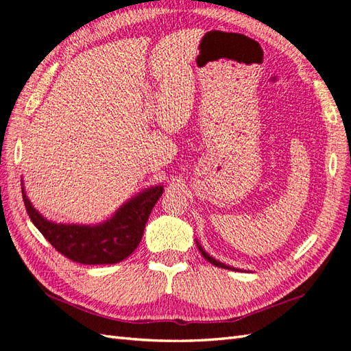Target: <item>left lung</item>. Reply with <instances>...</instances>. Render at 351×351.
Here are the masks:
<instances>
[{
	"mask_svg": "<svg viewBox=\"0 0 351 351\" xmlns=\"http://www.w3.org/2000/svg\"><path fill=\"white\" fill-rule=\"evenodd\" d=\"M195 243H197V247H199V250H200V254L204 256V259L206 261H209L210 264H213V265H217V267H221V268H227V269H232V271H243V269H239V268H234V267H230V265H226L223 263H221V261H217V259H215L213 256H210L208 252H206V250L202 247V245L199 243V241L195 240Z\"/></svg>",
	"mask_w": 351,
	"mask_h": 351,
	"instance_id": "left-lung-1",
	"label": "left lung"
}]
</instances>
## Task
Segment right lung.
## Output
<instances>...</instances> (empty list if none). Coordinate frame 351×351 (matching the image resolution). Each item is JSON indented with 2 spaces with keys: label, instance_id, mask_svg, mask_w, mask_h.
Here are the masks:
<instances>
[{
  "label": "right lung",
  "instance_id": "obj_1",
  "mask_svg": "<svg viewBox=\"0 0 351 351\" xmlns=\"http://www.w3.org/2000/svg\"><path fill=\"white\" fill-rule=\"evenodd\" d=\"M163 190V185L145 188L120 206L110 219L96 226H80L44 218L29 202L22 184L25 208L34 226L58 252L86 265L117 264L128 258L141 243L149 213Z\"/></svg>",
  "mask_w": 351,
  "mask_h": 351
}]
</instances>
